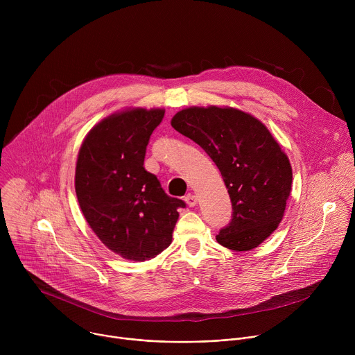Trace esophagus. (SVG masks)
<instances>
[{
    "instance_id": "esophagus-1",
    "label": "esophagus",
    "mask_w": 355,
    "mask_h": 355,
    "mask_svg": "<svg viewBox=\"0 0 355 355\" xmlns=\"http://www.w3.org/2000/svg\"><path fill=\"white\" fill-rule=\"evenodd\" d=\"M185 202H187V205H188L189 208H193V207H196V204H198V198H196L195 195H192V193H188V195L185 196Z\"/></svg>"
}]
</instances>
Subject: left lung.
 <instances>
[{"mask_svg":"<svg viewBox=\"0 0 355 355\" xmlns=\"http://www.w3.org/2000/svg\"><path fill=\"white\" fill-rule=\"evenodd\" d=\"M171 126L204 148L227 188L233 218L216 240L234 251H250L281 223L292 187L288 156L267 126L232 107H189Z\"/></svg>","mask_w":355,"mask_h":355,"instance_id":"left-lung-1","label":"left lung"}]
</instances>
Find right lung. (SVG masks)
<instances>
[{"mask_svg":"<svg viewBox=\"0 0 355 355\" xmlns=\"http://www.w3.org/2000/svg\"><path fill=\"white\" fill-rule=\"evenodd\" d=\"M164 116L162 108H126L99 121L84 137L74 187L81 212L115 254L130 261L159 256L173 240L178 208L155 174L144 170L150 135Z\"/></svg>","mask_w":355,"mask_h":355,"instance_id":"obj_1","label":"right lung"}]
</instances>
